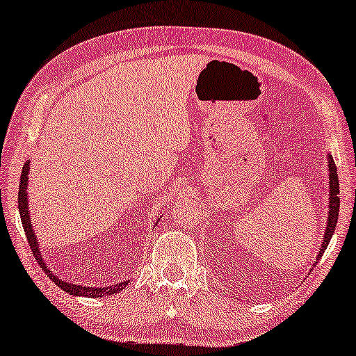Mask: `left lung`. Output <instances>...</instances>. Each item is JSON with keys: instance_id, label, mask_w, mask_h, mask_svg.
<instances>
[{"instance_id": "left-lung-1", "label": "left lung", "mask_w": 356, "mask_h": 356, "mask_svg": "<svg viewBox=\"0 0 356 356\" xmlns=\"http://www.w3.org/2000/svg\"><path fill=\"white\" fill-rule=\"evenodd\" d=\"M327 167H329V212H327V222H325V232L321 241V248L313 267L318 264V261L323 257L324 251L327 250L330 238H332L335 227H337V218H339V207H340V197H339V175L337 168H335L332 155L327 154Z\"/></svg>"}]
</instances>
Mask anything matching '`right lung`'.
Here are the masks:
<instances>
[{"label": "right lung", "instance_id": "obj_1", "mask_svg": "<svg viewBox=\"0 0 356 356\" xmlns=\"http://www.w3.org/2000/svg\"><path fill=\"white\" fill-rule=\"evenodd\" d=\"M29 172H31V160H27L24 163L22 172H21V181H19V213H21V220H22V227L24 232H26L29 246L35 256V259L38 264H40L42 270L50 277V280L55 282V284L60 286L63 291L66 293H71L74 296H86V298H99V296H108V295H115L118 293L120 290H123L126 285L129 284V280H123L118 282V284L108 285V286H86V285H77V284H71V282L63 280L61 277H58L53 274V272L48 269V266L43 261V256L40 252V246H38V240L35 232H33L32 227V220H31V212H29V196H27V184H29ZM159 223V222H157Z\"/></svg>", "mask_w": 356, "mask_h": 356}]
</instances>
